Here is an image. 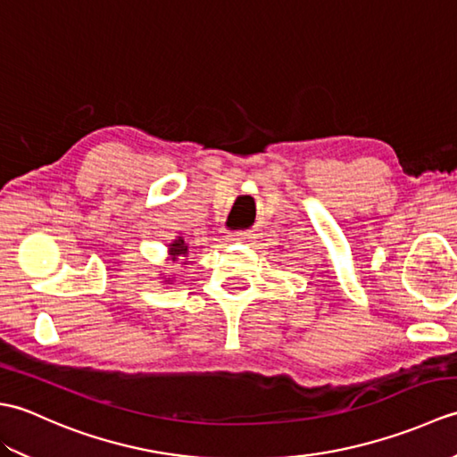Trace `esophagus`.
<instances>
[{
  "label": "esophagus",
  "mask_w": 457,
  "mask_h": 457,
  "mask_svg": "<svg viewBox=\"0 0 457 457\" xmlns=\"http://www.w3.org/2000/svg\"><path fill=\"white\" fill-rule=\"evenodd\" d=\"M231 239H234V241H249L251 237H253V236H251L249 234V231H237V234H234V236H229Z\"/></svg>",
  "instance_id": "1"
}]
</instances>
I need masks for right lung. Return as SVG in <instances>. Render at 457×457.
<instances>
[{
	"instance_id": "right-lung-1",
	"label": "right lung",
	"mask_w": 457,
	"mask_h": 457,
	"mask_svg": "<svg viewBox=\"0 0 457 457\" xmlns=\"http://www.w3.org/2000/svg\"><path fill=\"white\" fill-rule=\"evenodd\" d=\"M167 261H172V263H177V261H182V265H187L188 263V255H190V245L187 244V241H184V237H177V239H172V244H169L167 245ZM172 280L174 278H164L162 283L164 285H172Z\"/></svg>"
}]
</instances>
